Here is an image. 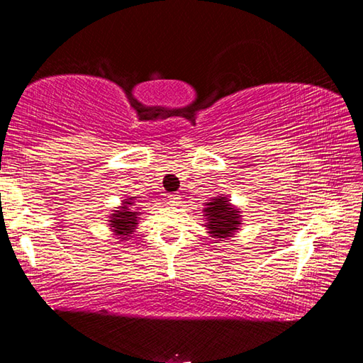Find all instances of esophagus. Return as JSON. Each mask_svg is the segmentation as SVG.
I'll return each mask as SVG.
<instances>
[{"instance_id":"34e87169","label":"esophagus","mask_w":363,"mask_h":363,"mask_svg":"<svg viewBox=\"0 0 363 363\" xmlns=\"http://www.w3.org/2000/svg\"><path fill=\"white\" fill-rule=\"evenodd\" d=\"M179 196L181 195H177V194H171L169 196H168V203L169 205H177V203H179Z\"/></svg>"}]
</instances>
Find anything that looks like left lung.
Instances as JSON below:
<instances>
[{
	"mask_svg": "<svg viewBox=\"0 0 363 363\" xmlns=\"http://www.w3.org/2000/svg\"><path fill=\"white\" fill-rule=\"evenodd\" d=\"M227 201L229 200L225 196H220V199H213V201L206 203L205 213L208 216V230L214 238H227L233 235V232L240 224V220H238L240 211L233 210Z\"/></svg>",
	"mask_w": 363,
	"mask_h": 363,
	"instance_id": "1",
	"label": "left lung"
}]
</instances>
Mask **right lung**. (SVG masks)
Masks as SVG:
<instances>
[{
  "mask_svg": "<svg viewBox=\"0 0 363 363\" xmlns=\"http://www.w3.org/2000/svg\"><path fill=\"white\" fill-rule=\"evenodd\" d=\"M130 206H133V201H123L121 210L115 211V214H112V220H110L112 223L110 227H113V230L121 235V238L130 237V233L134 232L133 229L138 224V211H131Z\"/></svg>",
  "mask_w": 363,
  "mask_h": 363,
  "instance_id": "right-lung-1",
  "label": "right lung"
}]
</instances>
